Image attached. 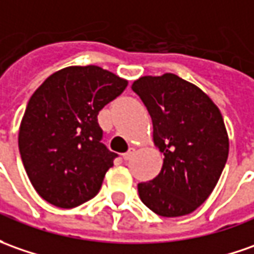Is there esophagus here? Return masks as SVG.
Segmentation results:
<instances>
[{
  "label": "esophagus",
  "mask_w": 254,
  "mask_h": 254,
  "mask_svg": "<svg viewBox=\"0 0 254 254\" xmlns=\"http://www.w3.org/2000/svg\"><path fill=\"white\" fill-rule=\"evenodd\" d=\"M133 154H134V149H133V147H132V149L127 150L125 154H122V158H124L125 161H127V160H130V158L133 157Z\"/></svg>",
  "instance_id": "obj_1"
}]
</instances>
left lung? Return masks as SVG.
<instances>
[{
	"label": "left lung",
	"mask_w": 254,
	"mask_h": 254,
	"mask_svg": "<svg viewBox=\"0 0 254 254\" xmlns=\"http://www.w3.org/2000/svg\"><path fill=\"white\" fill-rule=\"evenodd\" d=\"M132 90L147 107L161 172L137 185L140 200L161 217L193 213L211 194L225 167L229 139L218 107L196 84L174 73L141 76Z\"/></svg>",
	"instance_id": "1"
}]
</instances>
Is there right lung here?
Segmentation results:
<instances>
[{
  "mask_svg": "<svg viewBox=\"0 0 254 254\" xmlns=\"http://www.w3.org/2000/svg\"><path fill=\"white\" fill-rule=\"evenodd\" d=\"M127 86V79L96 65L66 66L33 93L19 127V151L46 201L72 208L97 194L117 157L100 141L97 115Z\"/></svg>",
  "mask_w": 254,
  "mask_h": 254,
  "instance_id": "obj_1",
  "label": "right lung"
}]
</instances>
